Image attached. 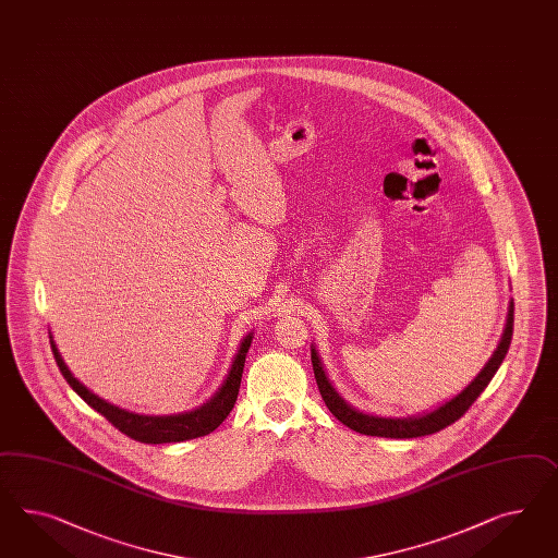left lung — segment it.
<instances>
[{"mask_svg": "<svg viewBox=\"0 0 558 558\" xmlns=\"http://www.w3.org/2000/svg\"><path fill=\"white\" fill-rule=\"evenodd\" d=\"M513 332V302L510 301L508 306V318H506V327L499 337L492 357L483 365L482 372L469 381L468 386L459 393H454L447 402L438 404L433 410H426L422 414L407 416V418H393V416H376V414H367L357 408L351 407L341 393L337 392V388L332 386L331 379L327 376L323 362L318 357L317 347H311V360H313V369L317 377L318 390L325 400L327 408L331 410L332 416L339 422H343L351 430L360 433V435H369V437L384 438H416L426 437L442 430L445 426H449L454 421H459L469 407L477 400V396L487 388V384L492 381V377L496 376L499 365L504 362L510 343H512Z\"/></svg>", "mask_w": 558, "mask_h": 558, "instance_id": "1", "label": "left lung"}]
</instances>
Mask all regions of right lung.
<instances>
[{
  "mask_svg": "<svg viewBox=\"0 0 558 558\" xmlns=\"http://www.w3.org/2000/svg\"><path fill=\"white\" fill-rule=\"evenodd\" d=\"M254 332H247L241 339L238 353L233 355L231 367L227 372V377L221 384V388L213 393L211 398L203 404V407L181 412V414H166V416H154V414H137L130 412L125 408L116 407L111 402H107L104 398H99L97 393L90 392L87 386H83L76 379L71 369L66 367V363L62 360L61 351L54 343L52 335H50V347L54 353L57 365L61 369L62 376L69 381V386L75 390L93 410H97L101 416H106L118 430L123 435H128L134 440L146 442V445H165V442H182V440H191V438L205 437L213 433L221 422L226 421L231 412V408L238 400L240 393L241 374H243V363L247 349L252 345Z\"/></svg>",
  "mask_w": 558,
  "mask_h": 558,
  "instance_id": "add662e5",
  "label": "right lung"
}]
</instances>
